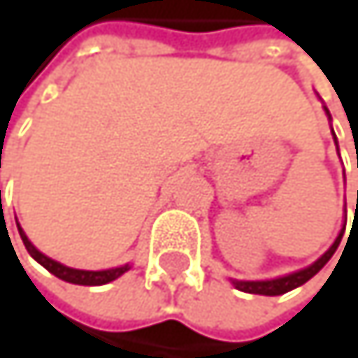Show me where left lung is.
I'll use <instances>...</instances> for the list:
<instances>
[{
    "label": "left lung",
    "instance_id": "1",
    "mask_svg": "<svg viewBox=\"0 0 358 358\" xmlns=\"http://www.w3.org/2000/svg\"><path fill=\"white\" fill-rule=\"evenodd\" d=\"M324 111H327V115H329V120H331V113H329V109L324 107ZM333 141H335V145H337V137H335V133H333ZM337 155H339V145H337ZM358 165V161H357ZM343 229H346V223L341 225V229H339V234H337V238H335V243L315 259L313 264H309V266H305V268H301V271H294V273H290V275H283V277H275V279H257V281H245V279H229L231 281V285L236 287V290H241V292H247V294H262V296H279V294H285V292H290V290H294V287H299V285H303V283H307L315 273H320L322 268H324V264L329 262V259L333 257V253L337 251V247H339V243H341V236H343Z\"/></svg>",
    "mask_w": 358,
    "mask_h": 358
}]
</instances>
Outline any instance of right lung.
<instances>
[{
  "mask_svg": "<svg viewBox=\"0 0 358 358\" xmlns=\"http://www.w3.org/2000/svg\"><path fill=\"white\" fill-rule=\"evenodd\" d=\"M17 227H19V234H21V241L25 245V249L29 251V255L36 259L40 266H45L51 275H55L57 279L62 281H68V283H77V285H105L117 277H122L127 271H131V264H124V266H115V268H105V271H81V268H71L66 264H59L55 262L53 257L45 255L43 251H38L31 241L27 238V234L23 231L21 223L17 221Z\"/></svg>",
  "mask_w": 358,
  "mask_h": 358,
  "instance_id": "obj_1",
  "label": "right lung"
}]
</instances>
